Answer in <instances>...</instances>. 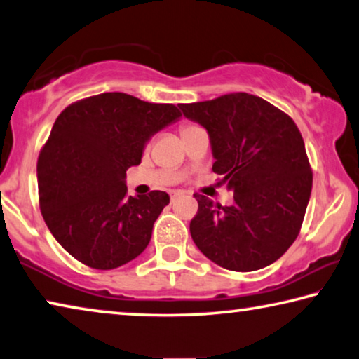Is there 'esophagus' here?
Returning a JSON list of instances; mask_svg holds the SVG:
<instances>
[{
  "mask_svg": "<svg viewBox=\"0 0 359 359\" xmlns=\"http://www.w3.org/2000/svg\"><path fill=\"white\" fill-rule=\"evenodd\" d=\"M173 197H175V196H172V198H173Z\"/></svg>",
  "mask_w": 359,
  "mask_h": 359,
  "instance_id": "obj_1",
  "label": "esophagus"
}]
</instances>
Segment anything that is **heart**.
<instances>
[{"instance_id":"1","label":"heart","mask_w":359,"mask_h":359,"mask_svg":"<svg viewBox=\"0 0 359 359\" xmlns=\"http://www.w3.org/2000/svg\"><path fill=\"white\" fill-rule=\"evenodd\" d=\"M197 125H194V123H183L181 125V135H184V133H187V131H191V130H194Z\"/></svg>"}]
</instances>
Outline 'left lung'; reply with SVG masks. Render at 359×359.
<instances>
[{
    "mask_svg": "<svg viewBox=\"0 0 359 359\" xmlns=\"http://www.w3.org/2000/svg\"><path fill=\"white\" fill-rule=\"evenodd\" d=\"M208 131L218 184L234 191L222 207L196 192L192 241L208 260L231 271H255L287 252L300 233L313 172L294 120L264 99L231 93L180 104Z\"/></svg>",
    "mask_w": 359,
    "mask_h": 359,
    "instance_id": "1",
    "label": "left lung"
}]
</instances>
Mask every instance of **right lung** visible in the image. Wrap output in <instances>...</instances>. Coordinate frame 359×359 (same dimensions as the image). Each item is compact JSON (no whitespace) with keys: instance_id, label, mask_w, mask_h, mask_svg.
Listing matches in <instances>:
<instances>
[{"instance_id":"right-lung-1","label":"right lung","mask_w":359,"mask_h":359,"mask_svg":"<svg viewBox=\"0 0 359 359\" xmlns=\"http://www.w3.org/2000/svg\"><path fill=\"white\" fill-rule=\"evenodd\" d=\"M180 117L173 104L125 93L80 99L59 114L38 157V197L54 239L75 260L114 269L146 249L170 197H131L125 175L141 163L149 137Z\"/></svg>"}]
</instances>
